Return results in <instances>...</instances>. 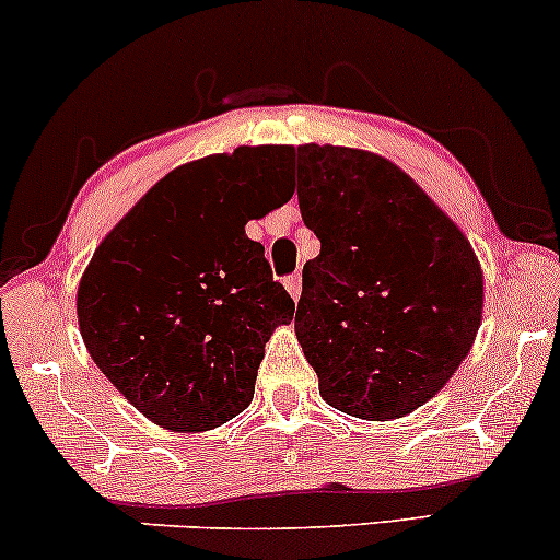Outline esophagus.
I'll return each instance as SVG.
<instances>
[{
    "mask_svg": "<svg viewBox=\"0 0 560 560\" xmlns=\"http://www.w3.org/2000/svg\"><path fill=\"white\" fill-rule=\"evenodd\" d=\"M285 288H288V293H291V299L299 301V299H301V275H299V272L288 275V278H285Z\"/></svg>",
    "mask_w": 560,
    "mask_h": 560,
    "instance_id": "34e87169",
    "label": "esophagus"
}]
</instances>
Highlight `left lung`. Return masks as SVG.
I'll return each instance as SVG.
<instances>
[{
	"instance_id": "left-lung-1",
	"label": "left lung",
	"mask_w": 560,
	"mask_h": 560,
	"mask_svg": "<svg viewBox=\"0 0 560 560\" xmlns=\"http://www.w3.org/2000/svg\"><path fill=\"white\" fill-rule=\"evenodd\" d=\"M299 207L322 241L303 265L295 335L335 410L402 418L470 353L482 272L470 241L386 158L299 148Z\"/></svg>"
}]
</instances>
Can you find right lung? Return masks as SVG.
Segmentation results:
<instances>
[{
  "label": "right lung",
  "mask_w": 560,
  "mask_h": 560,
  "mask_svg": "<svg viewBox=\"0 0 560 560\" xmlns=\"http://www.w3.org/2000/svg\"><path fill=\"white\" fill-rule=\"evenodd\" d=\"M291 150L207 155L163 176L103 238L78 288L82 340L142 416L210 431L254 397L265 342L295 303L246 223L293 197Z\"/></svg>",
  "instance_id": "1"
}]
</instances>
